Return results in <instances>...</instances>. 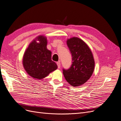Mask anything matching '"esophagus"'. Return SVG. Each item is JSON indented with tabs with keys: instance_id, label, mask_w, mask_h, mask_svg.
Wrapping results in <instances>:
<instances>
[{
	"instance_id": "esophagus-1",
	"label": "esophagus",
	"mask_w": 121,
	"mask_h": 121,
	"mask_svg": "<svg viewBox=\"0 0 121 121\" xmlns=\"http://www.w3.org/2000/svg\"><path fill=\"white\" fill-rule=\"evenodd\" d=\"M57 66H58V68H60V63L59 62H57Z\"/></svg>"
}]
</instances>
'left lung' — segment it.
Wrapping results in <instances>:
<instances>
[{
	"label": "left lung",
	"mask_w": 121,
	"mask_h": 121,
	"mask_svg": "<svg viewBox=\"0 0 121 121\" xmlns=\"http://www.w3.org/2000/svg\"><path fill=\"white\" fill-rule=\"evenodd\" d=\"M72 57V64L68 70H63L66 80L72 86H81L90 78L95 68L92 52L88 45L78 37L67 40Z\"/></svg>",
	"instance_id": "left-lung-1"
}]
</instances>
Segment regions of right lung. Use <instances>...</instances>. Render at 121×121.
<instances>
[{"label":"right lung","mask_w":121,"mask_h":121,"mask_svg":"<svg viewBox=\"0 0 121 121\" xmlns=\"http://www.w3.org/2000/svg\"><path fill=\"white\" fill-rule=\"evenodd\" d=\"M47 39L39 35L31 42L24 53L22 64L29 76L41 80L56 70L58 66L52 60V52L47 48Z\"/></svg>","instance_id":"add662e5"}]
</instances>
